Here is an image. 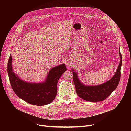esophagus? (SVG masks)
I'll list each match as a JSON object with an SVG mask.
<instances>
[{
    "instance_id": "34e87169",
    "label": "esophagus",
    "mask_w": 131,
    "mask_h": 131,
    "mask_svg": "<svg viewBox=\"0 0 131 131\" xmlns=\"http://www.w3.org/2000/svg\"><path fill=\"white\" fill-rule=\"evenodd\" d=\"M65 64L68 67H70L71 65V61L70 59H66L65 61Z\"/></svg>"
}]
</instances>
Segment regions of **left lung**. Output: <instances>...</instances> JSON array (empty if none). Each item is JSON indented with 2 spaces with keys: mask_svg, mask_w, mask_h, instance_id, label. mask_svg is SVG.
I'll return each mask as SVG.
<instances>
[{
  "mask_svg": "<svg viewBox=\"0 0 131 131\" xmlns=\"http://www.w3.org/2000/svg\"><path fill=\"white\" fill-rule=\"evenodd\" d=\"M121 60L114 76L105 83L96 86H88L82 84L78 77L77 72H73V79L76 92L82 99L88 101L97 102L105 100L115 90L121 79V68L122 57L119 49Z\"/></svg>",
  "mask_w": 131,
  "mask_h": 131,
  "instance_id": "8db88e82",
  "label": "left lung"
}]
</instances>
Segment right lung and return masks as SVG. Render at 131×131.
Listing matches in <instances>:
<instances>
[{
    "instance_id": "right-lung-1",
    "label": "right lung",
    "mask_w": 131,
    "mask_h": 131,
    "mask_svg": "<svg viewBox=\"0 0 131 131\" xmlns=\"http://www.w3.org/2000/svg\"><path fill=\"white\" fill-rule=\"evenodd\" d=\"M12 62V57L10 54L7 64L8 75L13 90L19 98L31 105L39 106L53 101L57 93L58 81L67 70L64 64L51 69L45 82L34 83L25 82L15 74Z\"/></svg>"
}]
</instances>
